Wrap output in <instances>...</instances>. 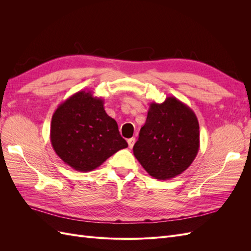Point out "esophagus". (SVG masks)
<instances>
[{"label": "esophagus", "instance_id": "obj_1", "mask_svg": "<svg viewBox=\"0 0 251 251\" xmlns=\"http://www.w3.org/2000/svg\"><path fill=\"white\" fill-rule=\"evenodd\" d=\"M135 142H136V139L133 137V138H130V139H127V143H128V148L130 149H132L133 147H134V144H135Z\"/></svg>", "mask_w": 251, "mask_h": 251}]
</instances>
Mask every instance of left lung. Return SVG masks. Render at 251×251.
Listing matches in <instances>:
<instances>
[{
	"label": "left lung",
	"mask_w": 251,
	"mask_h": 251,
	"mask_svg": "<svg viewBox=\"0 0 251 251\" xmlns=\"http://www.w3.org/2000/svg\"><path fill=\"white\" fill-rule=\"evenodd\" d=\"M200 148L199 123L194 111L178 98L151 102L146 124L133 148L150 176L169 180L191 166Z\"/></svg>",
	"instance_id": "left-lung-1"
}]
</instances>
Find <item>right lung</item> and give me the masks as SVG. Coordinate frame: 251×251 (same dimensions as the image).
Listing matches in <instances>:
<instances>
[{
	"label": "right lung",
	"instance_id": "add662e5",
	"mask_svg": "<svg viewBox=\"0 0 251 251\" xmlns=\"http://www.w3.org/2000/svg\"><path fill=\"white\" fill-rule=\"evenodd\" d=\"M102 98L93 96L91 91H78L53 113L52 148L75 171H93L116 151L127 148L117 123L105 113Z\"/></svg>",
	"mask_w": 251,
	"mask_h": 251
}]
</instances>
